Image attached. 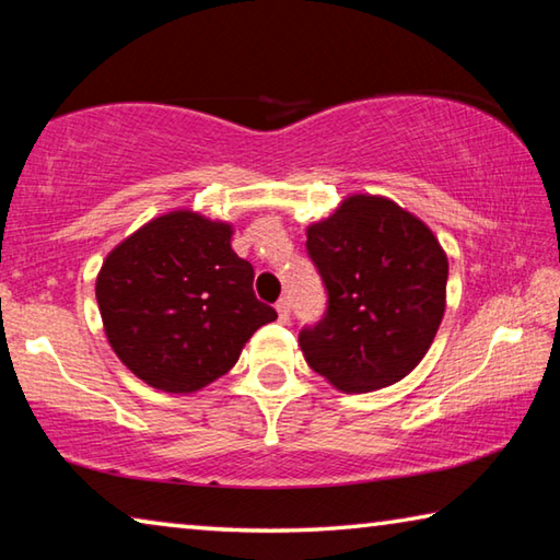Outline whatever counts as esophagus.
Here are the masks:
<instances>
[{"label":"esophagus","mask_w":560,"mask_h":560,"mask_svg":"<svg viewBox=\"0 0 560 560\" xmlns=\"http://www.w3.org/2000/svg\"><path fill=\"white\" fill-rule=\"evenodd\" d=\"M275 310H278L280 323H288V319H290V300L288 298L278 300V305H275Z\"/></svg>","instance_id":"esophagus-1"}]
</instances>
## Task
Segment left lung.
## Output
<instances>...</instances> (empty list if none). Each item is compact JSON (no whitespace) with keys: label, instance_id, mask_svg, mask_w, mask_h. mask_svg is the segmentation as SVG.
Listing matches in <instances>:
<instances>
[{"label":"left lung","instance_id":"obj_1","mask_svg":"<svg viewBox=\"0 0 560 560\" xmlns=\"http://www.w3.org/2000/svg\"><path fill=\"white\" fill-rule=\"evenodd\" d=\"M305 245L327 290L323 319L300 329L307 364L342 392L407 377L444 317L448 262L434 233L387 198L350 196Z\"/></svg>","mask_w":560,"mask_h":560}]
</instances>
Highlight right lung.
Listing matches in <instances>:
<instances>
[{"label":"right lung","instance_id":"obj_1","mask_svg":"<svg viewBox=\"0 0 560 560\" xmlns=\"http://www.w3.org/2000/svg\"><path fill=\"white\" fill-rule=\"evenodd\" d=\"M231 225L190 210L145 223L101 265L96 300L108 345L155 389L186 394L231 370L278 313L253 292Z\"/></svg>","mask_w":560,"mask_h":560}]
</instances>
